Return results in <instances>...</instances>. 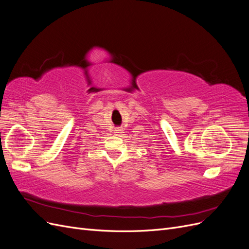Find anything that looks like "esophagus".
Returning <instances> with one entry per match:
<instances>
[{
  "mask_svg": "<svg viewBox=\"0 0 249 249\" xmlns=\"http://www.w3.org/2000/svg\"><path fill=\"white\" fill-rule=\"evenodd\" d=\"M123 132V129H116L115 133H122Z\"/></svg>",
  "mask_w": 249,
  "mask_h": 249,
  "instance_id": "esophagus-1",
  "label": "esophagus"
}]
</instances>
